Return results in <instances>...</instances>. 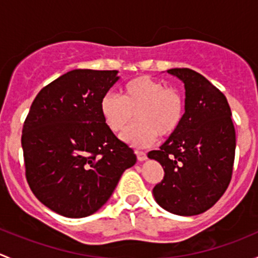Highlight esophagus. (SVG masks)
<instances>
[{
	"instance_id": "34e87169",
	"label": "esophagus",
	"mask_w": 258,
	"mask_h": 258,
	"mask_svg": "<svg viewBox=\"0 0 258 258\" xmlns=\"http://www.w3.org/2000/svg\"><path fill=\"white\" fill-rule=\"evenodd\" d=\"M136 155H137V160H139L140 162H144V161L147 160V155H146V152H142V151H136Z\"/></svg>"
}]
</instances>
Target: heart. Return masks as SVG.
<instances>
[{
  "instance_id": "1",
  "label": "heart",
  "mask_w": 258,
  "mask_h": 258,
  "mask_svg": "<svg viewBox=\"0 0 258 258\" xmlns=\"http://www.w3.org/2000/svg\"><path fill=\"white\" fill-rule=\"evenodd\" d=\"M106 126L114 132L124 131L136 113L137 122L122 140L134 147H148L157 136L170 137L178 130L184 113L181 93L147 76L135 77L122 87V95L108 92L100 101Z\"/></svg>"
}]
</instances>
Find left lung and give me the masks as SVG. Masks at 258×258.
Instances as JSON below:
<instances>
[{
	"mask_svg": "<svg viewBox=\"0 0 258 258\" xmlns=\"http://www.w3.org/2000/svg\"><path fill=\"white\" fill-rule=\"evenodd\" d=\"M184 85V113L176 134L148 158L161 163L163 179L152 194L178 216L205 212L225 194L232 176L236 132L227 98L199 72L172 69Z\"/></svg>",
	"mask_w": 258,
	"mask_h": 258,
	"instance_id": "obj_1",
	"label": "left lung"
}]
</instances>
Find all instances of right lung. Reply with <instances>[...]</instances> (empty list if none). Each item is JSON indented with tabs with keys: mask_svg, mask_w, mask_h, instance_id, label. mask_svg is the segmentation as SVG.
Segmentation results:
<instances>
[{
	"mask_svg": "<svg viewBox=\"0 0 258 258\" xmlns=\"http://www.w3.org/2000/svg\"><path fill=\"white\" fill-rule=\"evenodd\" d=\"M118 71L74 70L36 96L22 130L26 178L38 201L58 215L97 212L113 194L134 150L106 126L103 95Z\"/></svg>",
	"mask_w": 258,
	"mask_h": 258,
	"instance_id": "obj_1",
	"label": "right lung"
}]
</instances>
